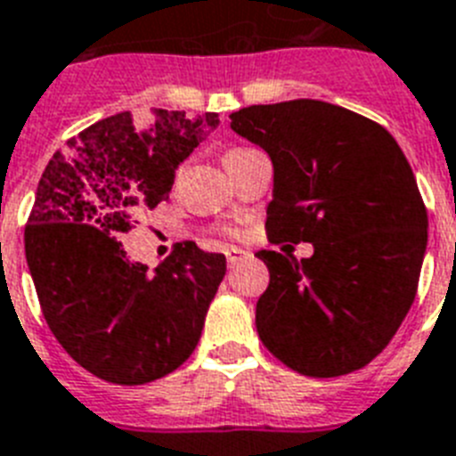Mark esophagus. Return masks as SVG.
Here are the masks:
<instances>
[{
	"instance_id": "obj_1",
	"label": "esophagus",
	"mask_w": 456,
	"mask_h": 456,
	"mask_svg": "<svg viewBox=\"0 0 456 456\" xmlns=\"http://www.w3.org/2000/svg\"><path fill=\"white\" fill-rule=\"evenodd\" d=\"M242 258H247V251H242V249H225V261H228V265H231V268H235L237 263L242 261Z\"/></svg>"
}]
</instances>
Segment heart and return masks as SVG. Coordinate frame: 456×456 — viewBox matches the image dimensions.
<instances>
[{
    "label": "heart",
    "mask_w": 456,
    "mask_h": 456,
    "mask_svg": "<svg viewBox=\"0 0 456 456\" xmlns=\"http://www.w3.org/2000/svg\"><path fill=\"white\" fill-rule=\"evenodd\" d=\"M254 151V149H242V146H237V149H231V151H225L224 160H231V158H237V156H242V153H249Z\"/></svg>",
    "instance_id": "heart-1"
}]
</instances>
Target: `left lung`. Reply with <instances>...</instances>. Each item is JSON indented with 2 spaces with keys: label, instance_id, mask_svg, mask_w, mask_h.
Wrapping results in <instances>:
<instances>
[{
  "label": "left lung",
  "instance_id": "left-lung-1",
  "mask_svg": "<svg viewBox=\"0 0 456 456\" xmlns=\"http://www.w3.org/2000/svg\"><path fill=\"white\" fill-rule=\"evenodd\" d=\"M273 160V242H312L310 258L258 251L270 284L256 330L281 363L338 378L389 345L415 300L427 207L396 139L375 120L319 100L231 114Z\"/></svg>",
  "mask_w": 456,
  "mask_h": 456
}]
</instances>
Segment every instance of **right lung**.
Returning <instances> with one entry per match:
<instances>
[{"instance_id": "right-lung-1", "label": "right lung", "mask_w": 456, "mask_h": 456, "mask_svg": "<svg viewBox=\"0 0 456 456\" xmlns=\"http://www.w3.org/2000/svg\"><path fill=\"white\" fill-rule=\"evenodd\" d=\"M216 126L219 114L123 111L71 137L41 175L25 225L41 312L67 354L107 382L165 378L200 340L225 256L183 242L149 273L120 235L167 198L176 167Z\"/></svg>"}]
</instances>
